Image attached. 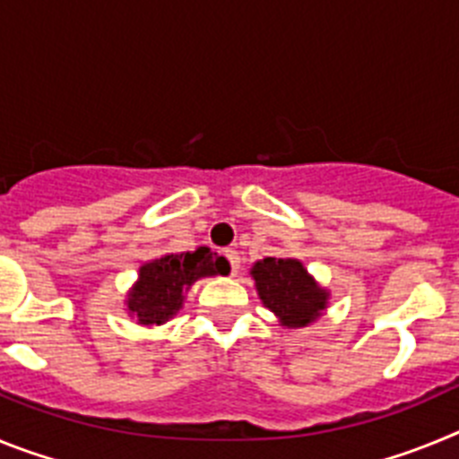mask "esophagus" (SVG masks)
Here are the masks:
<instances>
[{"instance_id": "esophagus-1", "label": "esophagus", "mask_w": 459, "mask_h": 459, "mask_svg": "<svg viewBox=\"0 0 459 459\" xmlns=\"http://www.w3.org/2000/svg\"><path fill=\"white\" fill-rule=\"evenodd\" d=\"M222 255H225V259L230 262V266H232V273H237V271L241 269V255H238L237 250H232V248L225 250Z\"/></svg>"}]
</instances>
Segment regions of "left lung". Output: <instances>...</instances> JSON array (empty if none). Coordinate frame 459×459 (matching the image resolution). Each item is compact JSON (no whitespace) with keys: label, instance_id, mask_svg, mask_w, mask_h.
<instances>
[{"label":"left lung","instance_id":"1","mask_svg":"<svg viewBox=\"0 0 459 459\" xmlns=\"http://www.w3.org/2000/svg\"><path fill=\"white\" fill-rule=\"evenodd\" d=\"M259 299L285 326H306L326 306V291L315 285L296 259L266 257L253 266Z\"/></svg>","mask_w":459,"mask_h":459}]
</instances>
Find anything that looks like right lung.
<instances>
[{
	"label": "right lung",
	"mask_w": 459,
	"mask_h": 459,
	"mask_svg": "<svg viewBox=\"0 0 459 459\" xmlns=\"http://www.w3.org/2000/svg\"><path fill=\"white\" fill-rule=\"evenodd\" d=\"M230 273L227 259L209 248L165 255L140 269V280L128 294V310L140 324H163L179 310L184 291L197 278Z\"/></svg>",
	"instance_id": "right-lung-1"
}]
</instances>
